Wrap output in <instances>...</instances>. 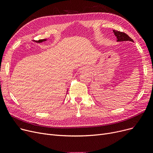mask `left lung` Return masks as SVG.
Instances as JSON below:
<instances>
[{"mask_svg":"<svg viewBox=\"0 0 153 153\" xmlns=\"http://www.w3.org/2000/svg\"><path fill=\"white\" fill-rule=\"evenodd\" d=\"M113 31L114 33V35L117 36V41L118 42H124V41H130V42H133V40L128 35L123 33V32L118 31L117 30H113Z\"/></svg>","mask_w":153,"mask_h":153,"instance_id":"1","label":"left lung"}]
</instances>
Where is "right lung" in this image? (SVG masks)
I'll return each mask as SVG.
<instances>
[{
	"label": "right lung",
	"instance_id": "right-lung-1",
	"mask_svg": "<svg viewBox=\"0 0 153 153\" xmlns=\"http://www.w3.org/2000/svg\"><path fill=\"white\" fill-rule=\"evenodd\" d=\"M46 39H39V40H38V41H35V42L36 43H42V42H45V41H46Z\"/></svg>",
	"mask_w": 153,
	"mask_h": 153
}]
</instances>
